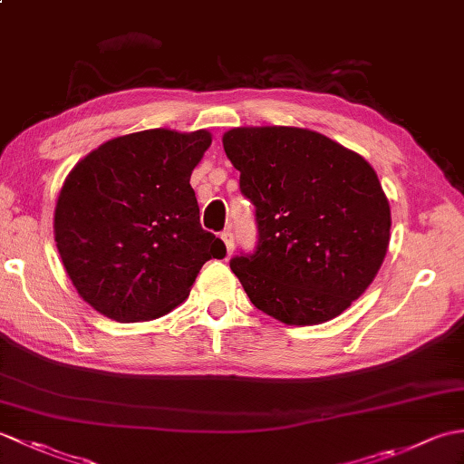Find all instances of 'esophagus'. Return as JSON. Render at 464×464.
I'll return each instance as SVG.
<instances>
[{"label":"esophagus","mask_w":464,"mask_h":464,"mask_svg":"<svg viewBox=\"0 0 464 464\" xmlns=\"http://www.w3.org/2000/svg\"><path fill=\"white\" fill-rule=\"evenodd\" d=\"M221 239H223V243H225V249H227V253L231 255V251H233V247H235L233 233H231V231H223V233H221Z\"/></svg>","instance_id":"esophagus-1"}]
</instances>
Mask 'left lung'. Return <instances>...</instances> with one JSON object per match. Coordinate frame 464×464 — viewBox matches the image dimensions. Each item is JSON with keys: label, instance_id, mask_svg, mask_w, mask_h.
Returning a JSON list of instances; mask_svg holds the SVG:
<instances>
[{"label": "left lung", "instance_id": "1", "mask_svg": "<svg viewBox=\"0 0 464 464\" xmlns=\"http://www.w3.org/2000/svg\"><path fill=\"white\" fill-rule=\"evenodd\" d=\"M223 150L255 205L257 247L231 259L255 307L287 324H319L351 307L391 239V207L372 167L301 127H235Z\"/></svg>", "mask_w": 464, "mask_h": 464}]
</instances>
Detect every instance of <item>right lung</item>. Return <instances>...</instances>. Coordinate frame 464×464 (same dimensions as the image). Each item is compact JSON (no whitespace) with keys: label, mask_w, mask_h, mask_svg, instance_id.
I'll list each match as a JSON object with an SVG mask.
<instances>
[{"label":"right lung","mask_w":464,"mask_h":464,"mask_svg":"<svg viewBox=\"0 0 464 464\" xmlns=\"http://www.w3.org/2000/svg\"><path fill=\"white\" fill-rule=\"evenodd\" d=\"M211 133L147 130L97 147L59 191L53 233L82 299L120 323L163 317L189 297L225 243L199 223L189 183Z\"/></svg>","instance_id":"add662e5"}]
</instances>
